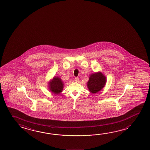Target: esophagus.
I'll return each mask as SVG.
<instances>
[{"mask_svg":"<svg viewBox=\"0 0 150 150\" xmlns=\"http://www.w3.org/2000/svg\"><path fill=\"white\" fill-rule=\"evenodd\" d=\"M75 81H79V77H75Z\"/></svg>","mask_w":150,"mask_h":150,"instance_id":"obj_1","label":"esophagus"}]
</instances>
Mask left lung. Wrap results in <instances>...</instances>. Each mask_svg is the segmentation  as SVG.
Returning a JSON list of instances; mask_svg holds the SVG:
<instances>
[{
    "label": "left lung",
    "instance_id": "1",
    "mask_svg": "<svg viewBox=\"0 0 150 150\" xmlns=\"http://www.w3.org/2000/svg\"><path fill=\"white\" fill-rule=\"evenodd\" d=\"M106 81V77L101 73L92 74L87 82L89 91L93 94L99 92L105 86Z\"/></svg>",
    "mask_w": 150,
    "mask_h": 150
}]
</instances>
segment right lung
<instances>
[{"label":"right lung","mask_w":150,"mask_h":150,"mask_svg":"<svg viewBox=\"0 0 150 150\" xmlns=\"http://www.w3.org/2000/svg\"><path fill=\"white\" fill-rule=\"evenodd\" d=\"M63 83L61 79L55 77H54L53 81L50 84V88L52 92L55 94H58L61 93L63 88Z\"/></svg>","instance_id":"right-lung-1"}]
</instances>
